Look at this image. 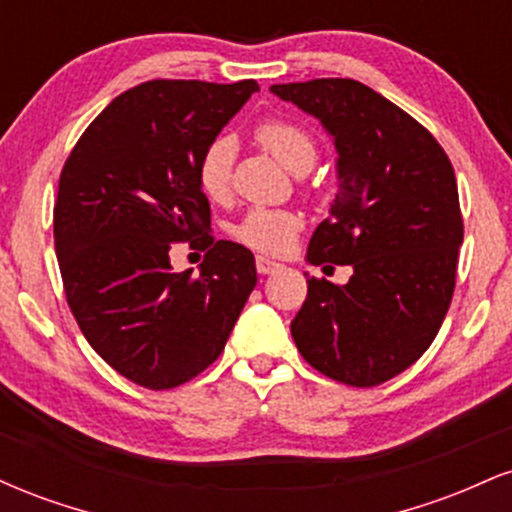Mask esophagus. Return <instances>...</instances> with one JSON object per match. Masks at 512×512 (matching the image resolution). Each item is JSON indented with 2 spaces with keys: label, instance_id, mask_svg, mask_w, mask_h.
<instances>
[{
  "label": "esophagus",
  "instance_id": "obj_1",
  "mask_svg": "<svg viewBox=\"0 0 512 512\" xmlns=\"http://www.w3.org/2000/svg\"><path fill=\"white\" fill-rule=\"evenodd\" d=\"M255 264H257V272H260V274H274V272H279V269H281L279 262L269 260V257H264V255H257Z\"/></svg>",
  "mask_w": 512,
  "mask_h": 512
}]
</instances>
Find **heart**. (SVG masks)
Wrapping results in <instances>:
<instances>
[{
  "label": "heart",
  "instance_id": "1",
  "mask_svg": "<svg viewBox=\"0 0 512 512\" xmlns=\"http://www.w3.org/2000/svg\"><path fill=\"white\" fill-rule=\"evenodd\" d=\"M257 144L267 151L274 161L291 173L301 175L313 168L317 158V144L308 129L289 120H267L255 129ZM233 156L236 144L231 137L214 139L197 163V185L214 202H223L231 195L233 185ZM296 214L284 209H252L233 228V236L252 250L281 252L291 245L296 236Z\"/></svg>",
  "mask_w": 512,
  "mask_h": 512
}]
</instances>
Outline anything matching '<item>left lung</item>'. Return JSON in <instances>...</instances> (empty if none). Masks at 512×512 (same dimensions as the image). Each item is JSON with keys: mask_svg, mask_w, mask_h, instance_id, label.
<instances>
[{"mask_svg": "<svg viewBox=\"0 0 512 512\" xmlns=\"http://www.w3.org/2000/svg\"><path fill=\"white\" fill-rule=\"evenodd\" d=\"M269 91L317 117L339 154L337 197L308 262L354 269L344 286L308 276L293 342L327 378L380 385L419 361L450 308L464 236L455 170L424 125L361 81Z\"/></svg>", "mask_w": 512, "mask_h": 512, "instance_id": "8db88e82", "label": "left lung"}]
</instances>
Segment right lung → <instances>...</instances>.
Listing matches in <instances>:
<instances>
[{"instance_id": "add662e5", "label": "right lung", "mask_w": 512, "mask_h": 512, "mask_svg": "<svg viewBox=\"0 0 512 512\" xmlns=\"http://www.w3.org/2000/svg\"><path fill=\"white\" fill-rule=\"evenodd\" d=\"M260 91L156 79L117 96L69 154L55 204V250L67 303L108 366L170 390L221 356L257 284L255 257L214 240L197 163ZM210 248L200 274L173 273V242Z\"/></svg>"}]
</instances>
